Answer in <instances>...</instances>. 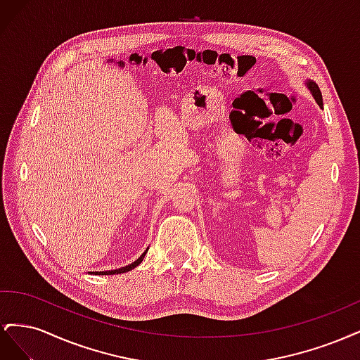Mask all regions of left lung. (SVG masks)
<instances>
[{"label": "left lung", "instance_id": "left-lung-1", "mask_svg": "<svg viewBox=\"0 0 360 360\" xmlns=\"http://www.w3.org/2000/svg\"><path fill=\"white\" fill-rule=\"evenodd\" d=\"M304 85L308 86V90H309L311 94L314 96L315 102H317V105L323 110V97H321V91H320V89H319V85L315 84L312 79H307V81H304Z\"/></svg>", "mask_w": 360, "mask_h": 360}]
</instances>
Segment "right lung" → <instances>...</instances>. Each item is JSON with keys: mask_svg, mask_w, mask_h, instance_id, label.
Wrapping results in <instances>:
<instances>
[{"mask_svg": "<svg viewBox=\"0 0 360 360\" xmlns=\"http://www.w3.org/2000/svg\"><path fill=\"white\" fill-rule=\"evenodd\" d=\"M147 250H148V248L144 250L143 255H141L136 261H134L132 264H127V266H124V267H120V269H115V270H108V271H93V274H94V275H118V274H126V271L132 270V269H135L136 266H139L141 263H143V259H144V257H146V254H147Z\"/></svg>", "mask_w": 360, "mask_h": 360, "instance_id": "obj_1", "label": "right lung"}]
</instances>
